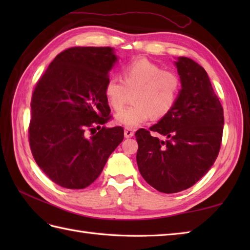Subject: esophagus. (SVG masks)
I'll return each instance as SVG.
<instances>
[{"label": "esophagus", "instance_id": "34e87169", "mask_svg": "<svg viewBox=\"0 0 250 250\" xmlns=\"http://www.w3.org/2000/svg\"><path fill=\"white\" fill-rule=\"evenodd\" d=\"M134 135V130L131 129V128H125V136L126 139H129V137H132Z\"/></svg>", "mask_w": 250, "mask_h": 250}]
</instances>
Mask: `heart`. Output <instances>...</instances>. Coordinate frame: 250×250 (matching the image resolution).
Here are the masks:
<instances>
[{"label":"heart","mask_w":250,"mask_h":250,"mask_svg":"<svg viewBox=\"0 0 250 250\" xmlns=\"http://www.w3.org/2000/svg\"><path fill=\"white\" fill-rule=\"evenodd\" d=\"M124 81L110 76L105 83L104 94L114 110H120L128 100L129 92L133 105L116 116L117 121L129 128H134L149 120L153 116H166L177 102L182 81L176 72L162 70L145 58L129 62L122 68Z\"/></svg>","instance_id":"b5f03b06"}]
</instances>
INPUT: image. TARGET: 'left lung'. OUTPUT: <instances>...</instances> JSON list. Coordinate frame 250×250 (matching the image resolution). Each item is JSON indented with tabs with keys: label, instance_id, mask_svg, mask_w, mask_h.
I'll use <instances>...</instances> for the list:
<instances>
[{
	"label": "left lung",
	"instance_id": "1",
	"mask_svg": "<svg viewBox=\"0 0 250 250\" xmlns=\"http://www.w3.org/2000/svg\"><path fill=\"white\" fill-rule=\"evenodd\" d=\"M182 81L172 110L149 128L136 131V161L151 187L176 193L198 183L213 167L221 147L224 108L206 71L187 57L178 58ZM151 131L166 136L162 141Z\"/></svg>",
	"mask_w": 250,
	"mask_h": 250
}]
</instances>
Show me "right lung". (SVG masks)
<instances>
[{"mask_svg":"<svg viewBox=\"0 0 250 250\" xmlns=\"http://www.w3.org/2000/svg\"><path fill=\"white\" fill-rule=\"evenodd\" d=\"M116 61L110 47H72L55 58L32 93V155L63 188L91 185L124 140L122 126L102 128L113 118L104 87Z\"/></svg>","mask_w":250,"mask_h":250,"instance_id":"right-lung-1","label":"right lung"}]
</instances>
